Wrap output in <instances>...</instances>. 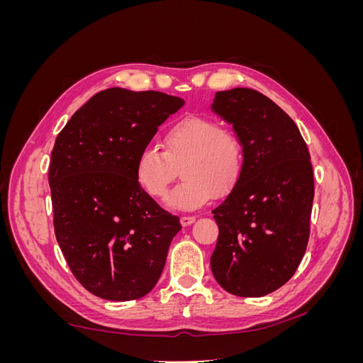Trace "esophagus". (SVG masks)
Wrapping results in <instances>:
<instances>
[{
    "label": "esophagus",
    "instance_id": "esophagus-1",
    "mask_svg": "<svg viewBox=\"0 0 363 363\" xmlns=\"http://www.w3.org/2000/svg\"><path fill=\"white\" fill-rule=\"evenodd\" d=\"M180 223H182L183 227L191 225L192 223H195V216H182V218H180Z\"/></svg>",
    "mask_w": 363,
    "mask_h": 363
}]
</instances>
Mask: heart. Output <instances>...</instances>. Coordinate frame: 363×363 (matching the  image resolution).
Instances as JSON below:
<instances>
[{
    "mask_svg": "<svg viewBox=\"0 0 363 363\" xmlns=\"http://www.w3.org/2000/svg\"><path fill=\"white\" fill-rule=\"evenodd\" d=\"M179 169L184 179L167 199L180 211H194L212 194H227L242 171V147L238 136L215 121L188 116L174 123L163 135V151L155 145L140 150L136 179L152 199H163Z\"/></svg>",
    "mask_w": 363,
    "mask_h": 363,
    "instance_id": "heart-1",
    "label": "heart"
}]
</instances>
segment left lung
Returning <instances> with one entry per match:
<instances>
[{
  "label": "left lung",
  "mask_w": 363,
  "mask_h": 363,
  "mask_svg": "<svg viewBox=\"0 0 363 363\" xmlns=\"http://www.w3.org/2000/svg\"><path fill=\"white\" fill-rule=\"evenodd\" d=\"M212 111L233 125L242 171L212 213L219 228L211 257L216 281L238 296H263L298 268L311 233L313 171L298 127L263 94L216 92Z\"/></svg>",
  "instance_id": "obj_1"
}]
</instances>
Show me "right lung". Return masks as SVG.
Returning a JSON list of instances; mask_svg holds the SVG:
<instances>
[{
    "instance_id": "1",
    "label": "right lung",
    "mask_w": 363,
    "mask_h": 363,
    "mask_svg": "<svg viewBox=\"0 0 363 363\" xmlns=\"http://www.w3.org/2000/svg\"><path fill=\"white\" fill-rule=\"evenodd\" d=\"M184 100L111 87L95 94L59 133L48 182L54 232L91 294L111 301L147 295L182 225L140 188L136 159Z\"/></svg>"
}]
</instances>
